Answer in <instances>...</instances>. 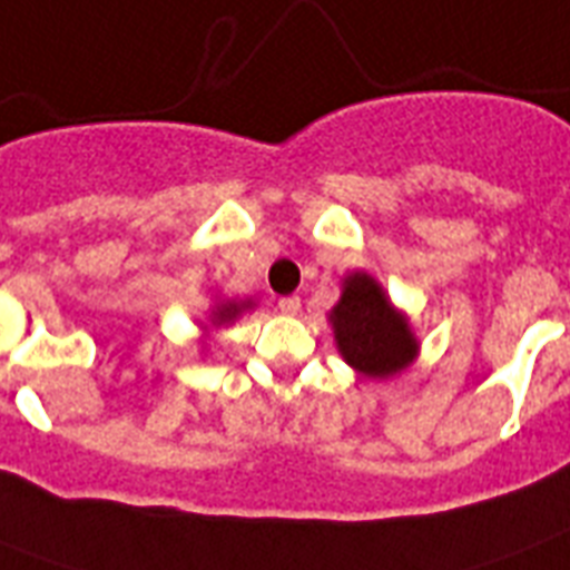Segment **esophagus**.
<instances>
[{
  "instance_id": "esophagus-1",
  "label": "esophagus",
  "mask_w": 570,
  "mask_h": 570,
  "mask_svg": "<svg viewBox=\"0 0 570 570\" xmlns=\"http://www.w3.org/2000/svg\"><path fill=\"white\" fill-rule=\"evenodd\" d=\"M277 311L286 313V316H295V313L302 311V298H298V295H284V298L277 302Z\"/></svg>"
}]
</instances>
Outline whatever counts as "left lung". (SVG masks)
Here are the masks:
<instances>
[{"label": "left lung", "instance_id": "8db88e82", "mask_svg": "<svg viewBox=\"0 0 570 570\" xmlns=\"http://www.w3.org/2000/svg\"><path fill=\"white\" fill-rule=\"evenodd\" d=\"M331 322L340 355L357 373L387 379L414 361L416 340L411 337L407 322L402 313L393 311L387 295L364 272L346 277L340 304L331 311Z\"/></svg>", "mask_w": 570, "mask_h": 570}]
</instances>
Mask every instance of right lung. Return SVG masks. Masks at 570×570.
Segmentation results:
<instances>
[{
	"instance_id": "obj_1",
	"label": "right lung",
	"mask_w": 570,
	"mask_h": 570,
	"mask_svg": "<svg viewBox=\"0 0 570 570\" xmlns=\"http://www.w3.org/2000/svg\"><path fill=\"white\" fill-rule=\"evenodd\" d=\"M242 307H245V304H222V307H218V311H215V320H218V322L236 320V316H239Z\"/></svg>"
}]
</instances>
